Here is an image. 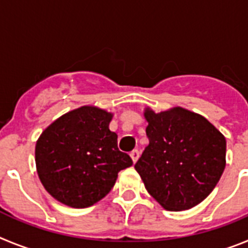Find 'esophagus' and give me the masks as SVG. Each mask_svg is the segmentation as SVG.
<instances>
[{"mask_svg": "<svg viewBox=\"0 0 248 248\" xmlns=\"http://www.w3.org/2000/svg\"><path fill=\"white\" fill-rule=\"evenodd\" d=\"M130 157H131V160H133V163H137V160L139 159V150H137V149H135V150L131 151Z\"/></svg>", "mask_w": 248, "mask_h": 248, "instance_id": "1", "label": "esophagus"}]
</instances>
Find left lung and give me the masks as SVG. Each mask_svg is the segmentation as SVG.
I'll list each match as a JSON object with an SVG mask.
<instances>
[{"label":"left lung","instance_id":"obj_1","mask_svg":"<svg viewBox=\"0 0 248 248\" xmlns=\"http://www.w3.org/2000/svg\"><path fill=\"white\" fill-rule=\"evenodd\" d=\"M149 144L135 164L149 194L169 211L205 200L226 166V139L202 115L181 107L145 108Z\"/></svg>","mask_w":248,"mask_h":248}]
</instances>
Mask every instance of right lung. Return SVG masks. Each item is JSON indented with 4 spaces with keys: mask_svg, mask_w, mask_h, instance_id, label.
Returning <instances> with one entry per match:
<instances>
[{
    "mask_svg": "<svg viewBox=\"0 0 248 248\" xmlns=\"http://www.w3.org/2000/svg\"><path fill=\"white\" fill-rule=\"evenodd\" d=\"M113 113L94 105L68 111L43 130L36 143V168L48 194L84 209L109 194L120 170L133 165L110 131Z\"/></svg>",
    "mask_w": 248,
    "mask_h": 248,
    "instance_id": "right-lung-1",
    "label": "right lung"
}]
</instances>
